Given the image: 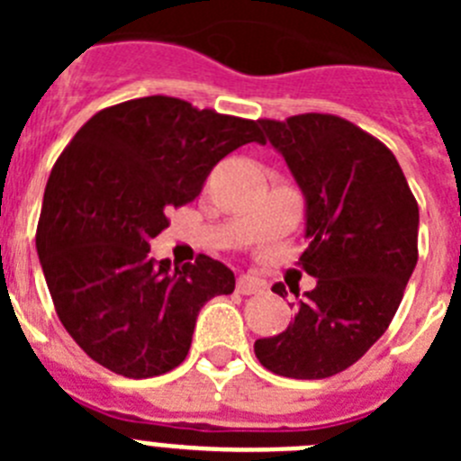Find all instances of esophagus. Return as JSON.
Wrapping results in <instances>:
<instances>
[{
    "label": "esophagus",
    "mask_w": 461,
    "mask_h": 461,
    "mask_svg": "<svg viewBox=\"0 0 461 461\" xmlns=\"http://www.w3.org/2000/svg\"><path fill=\"white\" fill-rule=\"evenodd\" d=\"M260 288H263V284L254 276H240L238 279V293H242V295H256V293H260Z\"/></svg>",
    "instance_id": "esophagus-1"
}]
</instances>
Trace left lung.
<instances>
[{
  "label": "left lung",
  "mask_w": 461,
  "mask_h": 461,
  "mask_svg": "<svg viewBox=\"0 0 461 461\" xmlns=\"http://www.w3.org/2000/svg\"><path fill=\"white\" fill-rule=\"evenodd\" d=\"M307 201L309 247L297 266L316 288L295 293V319L254 344L286 378H328L360 360L388 330L418 263V203L397 158L337 115L260 120ZM272 291L286 295L275 284Z\"/></svg>",
  "instance_id": "1"
}]
</instances>
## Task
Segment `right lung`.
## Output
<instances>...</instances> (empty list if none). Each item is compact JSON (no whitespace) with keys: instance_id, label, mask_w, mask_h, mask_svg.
Listing matches in <instances>:
<instances>
[{"instance_id":"right-lung-1","label":"right lung","mask_w":461,"mask_h":461,"mask_svg":"<svg viewBox=\"0 0 461 461\" xmlns=\"http://www.w3.org/2000/svg\"><path fill=\"white\" fill-rule=\"evenodd\" d=\"M247 142L266 145L260 122L157 94L99 110L59 154L36 251L57 316L94 362L126 378L170 372L203 304L235 291L233 272L210 256L170 270L148 254L166 214Z\"/></svg>"}]
</instances>
